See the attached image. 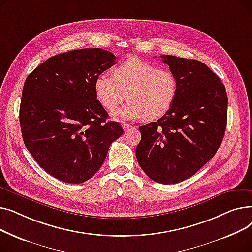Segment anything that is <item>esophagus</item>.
<instances>
[{
	"instance_id": "34e87169",
	"label": "esophagus",
	"mask_w": 252,
	"mask_h": 252,
	"mask_svg": "<svg viewBox=\"0 0 252 252\" xmlns=\"http://www.w3.org/2000/svg\"><path fill=\"white\" fill-rule=\"evenodd\" d=\"M122 126H123V128H124L125 130H126V129L130 128V127L133 126L129 125V124H127V123H123V124H122Z\"/></svg>"
}]
</instances>
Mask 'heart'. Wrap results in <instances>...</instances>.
<instances>
[{"label": "heart", "mask_w": 252, "mask_h": 252, "mask_svg": "<svg viewBox=\"0 0 252 252\" xmlns=\"http://www.w3.org/2000/svg\"><path fill=\"white\" fill-rule=\"evenodd\" d=\"M94 89L98 101L112 111L127 94L128 102L112 113L115 119L143 116L154 121L165 115L173 107L178 94V81L168 69L137 58H130L112 71V76L101 73L95 79Z\"/></svg>", "instance_id": "1"}]
</instances>
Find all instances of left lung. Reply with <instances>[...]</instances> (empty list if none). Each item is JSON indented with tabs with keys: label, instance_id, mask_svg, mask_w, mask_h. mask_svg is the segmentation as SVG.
Returning a JSON list of instances; mask_svg holds the SVG:
<instances>
[{
	"label": "left lung",
	"instance_id": "left-lung-1",
	"mask_svg": "<svg viewBox=\"0 0 252 252\" xmlns=\"http://www.w3.org/2000/svg\"><path fill=\"white\" fill-rule=\"evenodd\" d=\"M178 81L170 110L140 126L137 160L151 180L176 184L195 175L222 142L228 116L226 88L204 63L162 55Z\"/></svg>",
	"mask_w": 252,
	"mask_h": 252
}]
</instances>
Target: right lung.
Listing matches in <instances>:
<instances>
[{
	"instance_id": "1",
	"label": "right lung",
	"mask_w": 252,
	"mask_h": 252,
	"mask_svg": "<svg viewBox=\"0 0 252 252\" xmlns=\"http://www.w3.org/2000/svg\"><path fill=\"white\" fill-rule=\"evenodd\" d=\"M115 56L100 48L47 59L25 79L19 110L24 145L52 177L84 183L102 166L113 141L124 133L97 100L98 75Z\"/></svg>"
}]
</instances>
